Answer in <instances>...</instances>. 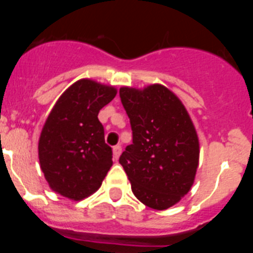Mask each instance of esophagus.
<instances>
[{
	"instance_id": "esophagus-1",
	"label": "esophagus",
	"mask_w": 253,
	"mask_h": 253,
	"mask_svg": "<svg viewBox=\"0 0 253 253\" xmlns=\"http://www.w3.org/2000/svg\"><path fill=\"white\" fill-rule=\"evenodd\" d=\"M120 153H122V146H115L113 148V154H114V158L118 160L120 157Z\"/></svg>"
}]
</instances>
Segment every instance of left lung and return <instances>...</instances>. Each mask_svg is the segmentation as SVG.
Returning <instances> with one entry per match:
<instances>
[{"label": "left lung", "mask_w": 253, "mask_h": 253, "mask_svg": "<svg viewBox=\"0 0 253 253\" xmlns=\"http://www.w3.org/2000/svg\"><path fill=\"white\" fill-rule=\"evenodd\" d=\"M133 144L119 158L131 191L147 207L165 210L190 191L199 165V138L186 107L163 84L122 87Z\"/></svg>", "instance_id": "1"}]
</instances>
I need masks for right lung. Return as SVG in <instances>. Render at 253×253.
<instances>
[{
	"label": "right lung",
	"instance_id": "add662e5",
	"mask_svg": "<svg viewBox=\"0 0 253 253\" xmlns=\"http://www.w3.org/2000/svg\"><path fill=\"white\" fill-rule=\"evenodd\" d=\"M116 88L82 78L57 100L40 133V169L53 191L82 200L101 186L113 166V151L104 137L99 111Z\"/></svg>",
	"mask_w": 253,
	"mask_h": 253
}]
</instances>
